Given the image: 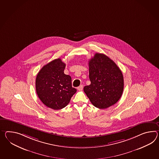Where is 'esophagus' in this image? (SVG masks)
Wrapping results in <instances>:
<instances>
[{"label": "esophagus", "instance_id": "esophagus-1", "mask_svg": "<svg viewBox=\"0 0 159 159\" xmlns=\"http://www.w3.org/2000/svg\"><path fill=\"white\" fill-rule=\"evenodd\" d=\"M83 89V85H80L78 87V89L79 91H81Z\"/></svg>", "mask_w": 159, "mask_h": 159}]
</instances>
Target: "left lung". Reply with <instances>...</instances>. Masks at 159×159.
Masks as SVG:
<instances>
[{
	"label": "left lung",
	"instance_id": "1",
	"mask_svg": "<svg viewBox=\"0 0 159 159\" xmlns=\"http://www.w3.org/2000/svg\"><path fill=\"white\" fill-rule=\"evenodd\" d=\"M91 84L84 91L91 103L105 109L116 104L123 93V75L111 59L102 53H95L89 62Z\"/></svg>",
	"mask_w": 159,
	"mask_h": 159
}]
</instances>
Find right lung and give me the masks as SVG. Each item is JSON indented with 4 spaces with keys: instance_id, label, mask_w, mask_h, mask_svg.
Listing matches in <instances>:
<instances>
[{
    "instance_id": "1",
    "label": "right lung",
    "mask_w": 159,
    "mask_h": 159,
    "mask_svg": "<svg viewBox=\"0 0 159 159\" xmlns=\"http://www.w3.org/2000/svg\"><path fill=\"white\" fill-rule=\"evenodd\" d=\"M66 64L60 58L43 66L35 80V89L39 99L53 110L65 107L77 90L72 86V79L64 74Z\"/></svg>"
}]
</instances>
